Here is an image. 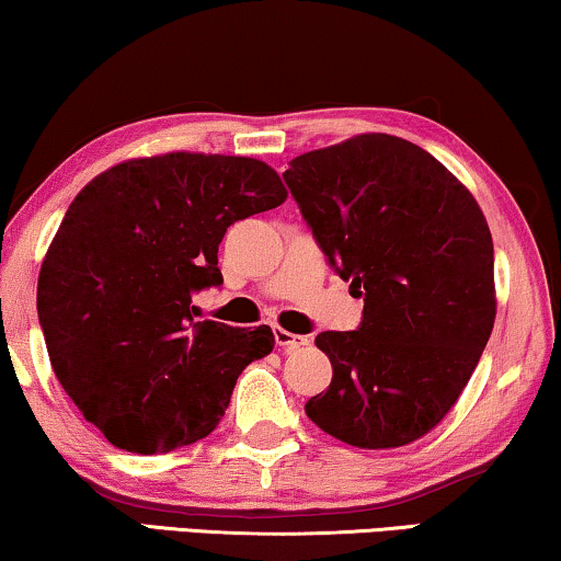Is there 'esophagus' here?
I'll use <instances>...</instances> for the list:
<instances>
[{"instance_id":"1","label":"esophagus","mask_w":561,"mask_h":561,"mask_svg":"<svg viewBox=\"0 0 561 561\" xmlns=\"http://www.w3.org/2000/svg\"><path fill=\"white\" fill-rule=\"evenodd\" d=\"M273 334H275V344H278L280 350H298V347H304V344H309V336L290 334V332H286V329H280V327H275Z\"/></svg>"}]
</instances>
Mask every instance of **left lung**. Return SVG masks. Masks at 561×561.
I'll list each match as a JSON object with an SVG mask.
<instances>
[{
	"label": "left lung",
	"mask_w": 561,
	"mask_h": 561,
	"mask_svg": "<svg viewBox=\"0 0 561 561\" xmlns=\"http://www.w3.org/2000/svg\"><path fill=\"white\" fill-rule=\"evenodd\" d=\"M283 179L365 298L357 332L317 336L334 373L306 416L352 447H405L447 416L493 332L485 214L434 156L382 133L304 152Z\"/></svg>",
	"instance_id": "8db88e82"
}]
</instances>
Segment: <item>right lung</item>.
I'll use <instances>...</instances> for the list:
<instances>
[{
  "mask_svg": "<svg viewBox=\"0 0 561 561\" xmlns=\"http://www.w3.org/2000/svg\"><path fill=\"white\" fill-rule=\"evenodd\" d=\"M288 191L255 158H133L79 191L45 252L37 317L68 398L114 447L156 455L225 416L234 382L271 355V327L196 321L194 290L221 286L227 227Z\"/></svg>",
  "mask_w": 561,
  "mask_h": 561,
  "instance_id": "obj_1",
  "label": "right lung"
}]
</instances>
